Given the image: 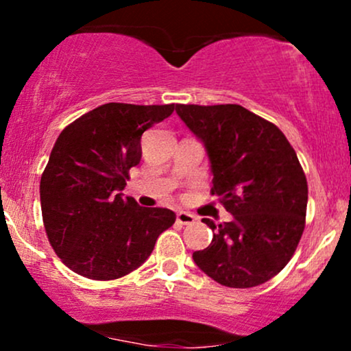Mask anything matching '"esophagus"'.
I'll return each instance as SVG.
<instances>
[{
	"mask_svg": "<svg viewBox=\"0 0 351 351\" xmlns=\"http://www.w3.org/2000/svg\"><path fill=\"white\" fill-rule=\"evenodd\" d=\"M196 221V217L193 215H189V213H184V211H180L176 213V223L181 224V226H186V224H193Z\"/></svg>",
	"mask_w": 351,
	"mask_h": 351,
	"instance_id": "34e87169",
	"label": "esophagus"
}]
</instances>
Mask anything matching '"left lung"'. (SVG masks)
Here are the masks:
<instances>
[{"label": "left lung", "instance_id": "8db88e82", "mask_svg": "<svg viewBox=\"0 0 351 351\" xmlns=\"http://www.w3.org/2000/svg\"><path fill=\"white\" fill-rule=\"evenodd\" d=\"M206 148L211 195L232 215L193 261L217 284L249 289L277 276L305 228L308 188L297 153L276 125L237 104L176 106Z\"/></svg>", "mask_w": 351, "mask_h": 351}]
</instances>
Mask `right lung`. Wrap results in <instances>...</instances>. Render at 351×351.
<instances>
[{
    "mask_svg": "<svg viewBox=\"0 0 351 351\" xmlns=\"http://www.w3.org/2000/svg\"><path fill=\"white\" fill-rule=\"evenodd\" d=\"M175 104L110 102L67 125L41 176L47 239L79 276L114 280L148 259L156 239L173 226L167 208H143L122 189L142 158V135L170 117Z\"/></svg>",
    "mask_w": 351,
    "mask_h": 351,
    "instance_id": "obj_1",
    "label": "right lung"
}]
</instances>
